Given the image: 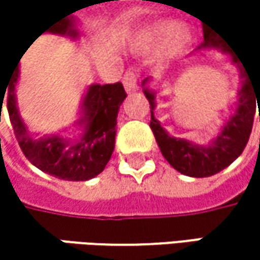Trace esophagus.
I'll use <instances>...</instances> for the list:
<instances>
[{
	"label": "esophagus",
	"mask_w": 260,
	"mask_h": 260,
	"mask_svg": "<svg viewBox=\"0 0 260 260\" xmlns=\"http://www.w3.org/2000/svg\"><path fill=\"white\" fill-rule=\"evenodd\" d=\"M123 85L128 93H134L138 90V82H137V77L134 72H126V75L123 77Z\"/></svg>",
	"instance_id": "34e87169"
}]
</instances>
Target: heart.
Masks as SVG:
<instances>
[{
    "mask_svg": "<svg viewBox=\"0 0 260 260\" xmlns=\"http://www.w3.org/2000/svg\"><path fill=\"white\" fill-rule=\"evenodd\" d=\"M194 34L192 29L185 24L173 25L169 21L156 22L153 25L147 26L137 40V49L147 52L155 51L162 45L164 55L167 58H173L182 54L191 43Z\"/></svg>",
    "mask_w": 260,
    "mask_h": 260,
    "instance_id": "heart-1",
    "label": "heart"
}]
</instances>
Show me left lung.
Here are the masks:
<instances>
[{
	"instance_id": "left-lung-1",
	"label": "left lung",
	"mask_w": 260,
	"mask_h": 260,
	"mask_svg": "<svg viewBox=\"0 0 260 260\" xmlns=\"http://www.w3.org/2000/svg\"><path fill=\"white\" fill-rule=\"evenodd\" d=\"M203 37L205 40L200 46H197L196 52L217 49L229 55L232 64L238 68L241 78V88L238 90V102L235 110L217 137L208 144H199L185 138L173 137L164 129L153 114L156 108V91L149 87V78L141 82L143 93L150 104V128L161 153L175 170L191 178L212 176L229 167L242 153L253 128L256 101L257 104L260 101V72H254L250 66L247 68L244 60L235 54L234 49L214 29L203 26Z\"/></svg>"
}]
</instances>
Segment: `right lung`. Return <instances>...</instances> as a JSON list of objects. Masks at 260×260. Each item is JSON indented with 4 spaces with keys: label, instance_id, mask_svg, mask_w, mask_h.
<instances>
[{
    "label": "right lung",
    "instance_id": "right-lung-1",
    "mask_svg": "<svg viewBox=\"0 0 260 260\" xmlns=\"http://www.w3.org/2000/svg\"><path fill=\"white\" fill-rule=\"evenodd\" d=\"M46 31L74 40L79 37L77 19L72 13L58 19L43 32ZM18 79L19 64L6 87L9 93L7 111L28 161L39 170L63 181H88L98 176L108 164L114 150L117 114L126 98L123 85L120 82L88 85L79 107L78 120L75 122V128L79 129L78 137L71 138L61 134L37 137L29 132L21 117L16 99ZM1 101H4L3 96Z\"/></svg>",
    "mask_w": 260,
    "mask_h": 260
}]
</instances>
